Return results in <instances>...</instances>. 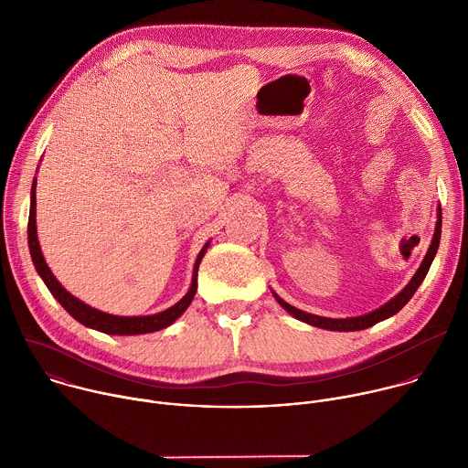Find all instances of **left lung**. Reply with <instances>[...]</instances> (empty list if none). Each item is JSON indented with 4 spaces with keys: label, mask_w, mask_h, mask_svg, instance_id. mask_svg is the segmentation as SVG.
Segmentation results:
<instances>
[{
    "label": "left lung",
    "mask_w": 468,
    "mask_h": 468,
    "mask_svg": "<svg viewBox=\"0 0 468 468\" xmlns=\"http://www.w3.org/2000/svg\"><path fill=\"white\" fill-rule=\"evenodd\" d=\"M439 240H441V213H439V220H437V226H435V233H433V240L430 244V250L420 264V269L417 271V274L413 276V280L410 282V285L399 292L398 296H394L390 302H387L385 305H381L379 309L368 313V314H363V316H354V318H325V316H316V314H311V313H305V311H300L292 305H289L287 302H283L276 292V300L280 302V305L289 311L292 316H296L298 320L302 322H307L311 325H316V327H322V329H331V331H359V329H367L392 314H396L399 309H402L410 300L411 296L417 292L419 285L422 283V280L426 278L428 271H430V264L437 253V248H439Z\"/></svg>",
    "instance_id": "8db88e82"
}]
</instances>
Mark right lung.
<instances>
[{"label": "right lung", "instance_id": "1", "mask_svg": "<svg viewBox=\"0 0 468 468\" xmlns=\"http://www.w3.org/2000/svg\"><path fill=\"white\" fill-rule=\"evenodd\" d=\"M35 185L37 179L33 181L31 186V207H29V222H27V242H29V251H31V259L37 272L40 274L42 282L46 283V287L49 289V292L55 296V300L69 311V314H72L78 322H81L87 327L98 329L101 333H109V335H141V333H152V331H159L166 325H170L176 318H179L185 309L190 305L196 289H197V266L202 257L207 251L209 242L199 251L196 264H194V276H192V285L188 289V292L170 309L157 313V314H150V316H116V314H109L103 311H98L87 303H83L81 300L74 298L69 291H66L51 274V271L48 269V264L42 257L40 246H38V237H37V220H35V211H37V194H35Z\"/></svg>", "mask_w": 468, "mask_h": 468}]
</instances>
